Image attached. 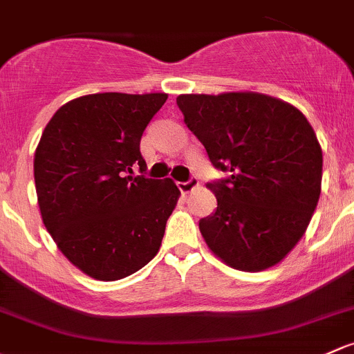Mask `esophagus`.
I'll return each instance as SVG.
<instances>
[{
    "instance_id": "34e87169",
    "label": "esophagus",
    "mask_w": 354,
    "mask_h": 354,
    "mask_svg": "<svg viewBox=\"0 0 354 354\" xmlns=\"http://www.w3.org/2000/svg\"><path fill=\"white\" fill-rule=\"evenodd\" d=\"M196 187H198V178H195V176L189 178L188 181H180V183H178V188H180L181 193H189L193 188H196Z\"/></svg>"
}]
</instances>
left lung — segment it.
Segmentation results:
<instances>
[{
  "mask_svg": "<svg viewBox=\"0 0 354 354\" xmlns=\"http://www.w3.org/2000/svg\"><path fill=\"white\" fill-rule=\"evenodd\" d=\"M185 124L217 169V208L203 239L236 270L274 266L295 248L317 207L322 149L300 110L261 93L180 95Z\"/></svg>",
  "mask_w": 354,
  "mask_h": 354,
  "instance_id": "left-lung-1",
  "label": "left lung"
}]
</instances>
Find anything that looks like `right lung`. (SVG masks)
Wrapping results in <instances>:
<instances>
[{
  "mask_svg": "<svg viewBox=\"0 0 354 354\" xmlns=\"http://www.w3.org/2000/svg\"><path fill=\"white\" fill-rule=\"evenodd\" d=\"M166 93H96L71 100L44 129L33 159L44 225L83 273L120 280L159 251L180 198L173 180L142 173L140 137Z\"/></svg>",
  "mask_w": 354,
  "mask_h": 354,
  "instance_id": "add662e5",
  "label": "right lung"
}]
</instances>
